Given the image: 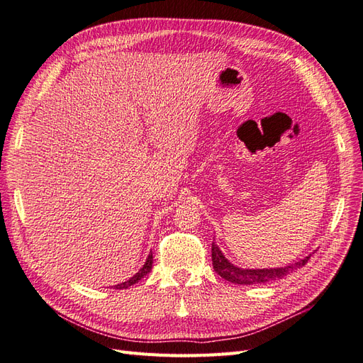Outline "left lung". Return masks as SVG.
I'll return each instance as SVG.
<instances>
[{"label":"left lung","mask_w":363,"mask_h":363,"mask_svg":"<svg viewBox=\"0 0 363 363\" xmlns=\"http://www.w3.org/2000/svg\"><path fill=\"white\" fill-rule=\"evenodd\" d=\"M311 256V255H310ZM310 256L301 259L299 262H294L286 267H279V268H240L235 264H231L228 259L220 252L216 242L211 244V261L215 272L224 277L225 281L238 285H253V284H265L270 281H277V279H282L288 273H291L296 268L303 267L308 262Z\"/></svg>","instance_id":"8db88e82"}]
</instances>
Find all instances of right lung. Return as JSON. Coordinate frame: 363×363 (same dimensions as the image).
I'll list each match as a JSON object with an SVG mask.
<instances>
[{"mask_svg": "<svg viewBox=\"0 0 363 363\" xmlns=\"http://www.w3.org/2000/svg\"><path fill=\"white\" fill-rule=\"evenodd\" d=\"M152 267H153V255L150 253V255H148L147 261H145V264L143 265L141 270H139V272H138L135 276L130 277L128 281H125V282H123V284H118V285H115V288H116V290H123V288H128V286H132V285H133V284H136L138 281H141V279H143L144 276H147L148 273H150Z\"/></svg>", "mask_w": 363, "mask_h": 363, "instance_id": "add662e5", "label": "right lung"}]
</instances>
